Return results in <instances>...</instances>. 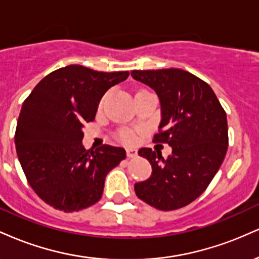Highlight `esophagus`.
I'll use <instances>...</instances> for the list:
<instances>
[{"label": "esophagus", "mask_w": 259, "mask_h": 259, "mask_svg": "<svg viewBox=\"0 0 259 259\" xmlns=\"http://www.w3.org/2000/svg\"><path fill=\"white\" fill-rule=\"evenodd\" d=\"M136 151L135 150H132V148H129V150H126V156L127 158H134V157H136Z\"/></svg>", "instance_id": "1"}]
</instances>
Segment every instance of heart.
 I'll list each match as a JSON object with an SVG mask.
<instances>
[{"label":"heart","mask_w":259,"mask_h":259,"mask_svg":"<svg viewBox=\"0 0 259 259\" xmlns=\"http://www.w3.org/2000/svg\"><path fill=\"white\" fill-rule=\"evenodd\" d=\"M101 105H102V101L100 102V106ZM118 139H119L121 142H124V144L133 145L136 142V132H134V130H130V129L120 130L119 134H118Z\"/></svg>","instance_id":"b5f03b06"}]
</instances>
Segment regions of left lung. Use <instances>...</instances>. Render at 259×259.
I'll return each mask as SVG.
<instances>
[{
    "label": "left lung",
    "instance_id": "left-lung-1",
    "mask_svg": "<svg viewBox=\"0 0 259 259\" xmlns=\"http://www.w3.org/2000/svg\"><path fill=\"white\" fill-rule=\"evenodd\" d=\"M132 76L158 95L162 120L154 144H168L171 156L141 148L152 165L150 179L135 184L136 196L160 210L191 203L210 184L228 150L227 113L206 81L183 69L133 70Z\"/></svg>",
    "mask_w": 259,
    "mask_h": 259
}]
</instances>
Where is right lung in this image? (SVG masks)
<instances>
[{
  "mask_svg": "<svg viewBox=\"0 0 259 259\" xmlns=\"http://www.w3.org/2000/svg\"><path fill=\"white\" fill-rule=\"evenodd\" d=\"M127 76L72 64L45 76L23 102L14 135L18 159L35 194L55 209L78 212L99 202L106 175L126 157L109 145L86 150L81 140L101 97Z\"/></svg>",
  "mask_w": 259,
  "mask_h": 259,
  "instance_id": "1",
  "label": "right lung"
}]
</instances>
